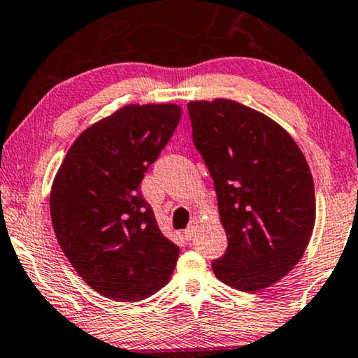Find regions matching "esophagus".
Segmentation results:
<instances>
[{
    "mask_svg": "<svg viewBox=\"0 0 358 358\" xmlns=\"http://www.w3.org/2000/svg\"><path fill=\"white\" fill-rule=\"evenodd\" d=\"M198 224H199V219L198 217H193L192 222H189V226L185 229V237H187V239H189V241L193 239L194 234H196Z\"/></svg>",
    "mask_w": 358,
    "mask_h": 358,
    "instance_id": "1",
    "label": "esophagus"
}]
</instances>
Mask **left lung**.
Here are the masks:
<instances>
[{
	"label": "left lung",
	"instance_id": "1",
	"mask_svg": "<svg viewBox=\"0 0 358 358\" xmlns=\"http://www.w3.org/2000/svg\"><path fill=\"white\" fill-rule=\"evenodd\" d=\"M188 113L227 236L214 275L241 292L271 287L311 239L316 198L308 162L278 122L234 99L189 101Z\"/></svg>",
	"mask_w": 358,
	"mask_h": 358
}]
</instances>
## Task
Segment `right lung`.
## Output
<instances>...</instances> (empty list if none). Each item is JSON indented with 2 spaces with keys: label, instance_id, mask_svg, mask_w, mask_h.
Segmentation results:
<instances>
[{
  "label": "right lung",
  "instance_id": "add662e5",
  "mask_svg": "<svg viewBox=\"0 0 358 358\" xmlns=\"http://www.w3.org/2000/svg\"><path fill=\"white\" fill-rule=\"evenodd\" d=\"M178 104H127L92 124L66 152L50 189L57 241L76 273L114 301H141L169 283L180 247L141 193L173 136Z\"/></svg>",
  "mask_w": 358,
  "mask_h": 358
}]
</instances>
